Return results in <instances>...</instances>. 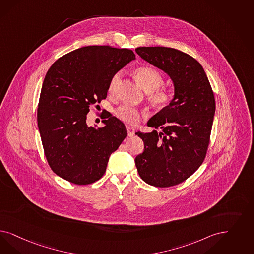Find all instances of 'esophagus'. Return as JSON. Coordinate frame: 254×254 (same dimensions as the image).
Masks as SVG:
<instances>
[{
    "mask_svg": "<svg viewBox=\"0 0 254 254\" xmlns=\"http://www.w3.org/2000/svg\"><path fill=\"white\" fill-rule=\"evenodd\" d=\"M126 128H127V136H128V137L134 136L135 130H134V128H133L132 127H130V126H127Z\"/></svg>",
    "mask_w": 254,
    "mask_h": 254,
    "instance_id": "1",
    "label": "esophagus"
}]
</instances>
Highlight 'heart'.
Instances as JSON below:
<instances>
[{"label":"heart","mask_w":254,"mask_h":254,"mask_svg":"<svg viewBox=\"0 0 254 254\" xmlns=\"http://www.w3.org/2000/svg\"><path fill=\"white\" fill-rule=\"evenodd\" d=\"M134 76L141 87L150 92V100L158 108H165L173 101V93L170 89L160 87L164 81L163 76L158 70L152 66H140L134 71ZM121 79V73L114 74L109 83V92L114 93ZM115 115L122 121L128 124H137L140 120V113L135 108L128 105L120 106Z\"/></svg>","instance_id":"1"}]
</instances>
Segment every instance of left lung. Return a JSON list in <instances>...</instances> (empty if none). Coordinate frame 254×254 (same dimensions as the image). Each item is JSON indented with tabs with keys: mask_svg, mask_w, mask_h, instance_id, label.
<instances>
[{
	"mask_svg": "<svg viewBox=\"0 0 254 254\" xmlns=\"http://www.w3.org/2000/svg\"><path fill=\"white\" fill-rule=\"evenodd\" d=\"M135 51L167 73L175 85L171 104L147 123L162 131L136 132L144 149L135 158V164L147 184L173 187L192 175L205 158L216 110L215 96L202 66L189 54L166 47H140Z\"/></svg>",
	"mask_w": 254,
	"mask_h": 254,
	"instance_id": "left-lung-1",
	"label": "left lung"
}]
</instances>
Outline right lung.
<instances>
[{
    "instance_id": "add662e5",
    "label": "right lung",
    "mask_w": 254,
    "mask_h": 254,
    "mask_svg": "<svg viewBox=\"0 0 254 254\" xmlns=\"http://www.w3.org/2000/svg\"><path fill=\"white\" fill-rule=\"evenodd\" d=\"M134 59L128 49L87 46L64 54L48 70L37 125L48 163L63 179L92 184L105 174L127 129L113 115H106L103 127H88L86 115L90 106L107 97L114 74Z\"/></svg>"
}]
</instances>
